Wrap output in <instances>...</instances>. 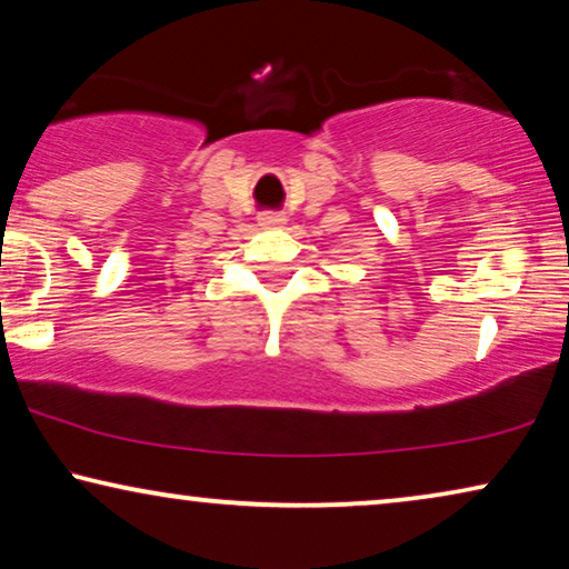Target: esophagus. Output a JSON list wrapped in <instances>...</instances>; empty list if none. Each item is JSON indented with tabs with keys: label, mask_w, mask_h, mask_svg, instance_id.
Returning <instances> with one entry per match:
<instances>
[{
	"label": "esophagus",
	"mask_w": 569,
	"mask_h": 569,
	"mask_svg": "<svg viewBox=\"0 0 569 569\" xmlns=\"http://www.w3.org/2000/svg\"><path fill=\"white\" fill-rule=\"evenodd\" d=\"M258 222L262 227H278V224H283V214L281 211H262V214L258 217Z\"/></svg>",
	"instance_id": "1"
}]
</instances>
